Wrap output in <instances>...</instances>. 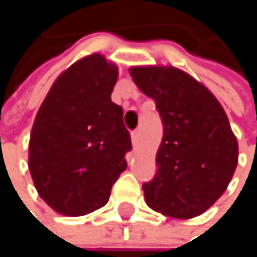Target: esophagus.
Returning a JSON list of instances; mask_svg holds the SVG:
<instances>
[{
  "instance_id": "esophagus-1",
  "label": "esophagus",
  "mask_w": 257,
  "mask_h": 257,
  "mask_svg": "<svg viewBox=\"0 0 257 257\" xmlns=\"http://www.w3.org/2000/svg\"><path fill=\"white\" fill-rule=\"evenodd\" d=\"M131 138H132V144L137 146V144H138V140H140V131H138V129L132 131V132H131Z\"/></svg>"
}]
</instances>
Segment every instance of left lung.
I'll list each match as a JSON object with an SVG mask.
<instances>
[{
    "label": "left lung",
    "mask_w": 257,
    "mask_h": 257,
    "mask_svg": "<svg viewBox=\"0 0 257 257\" xmlns=\"http://www.w3.org/2000/svg\"><path fill=\"white\" fill-rule=\"evenodd\" d=\"M140 90L161 114L158 171L143 184L150 208L176 219L207 211L226 190L238 164V143L216 96L174 67H132Z\"/></svg>",
    "instance_id": "8db88e82"
}]
</instances>
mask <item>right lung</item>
Returning <instances> with one entry per match:
<instances>
[{
  "label": "right lung",
  "instance_id": "right-lung-1",
  "mask_svg": "<svg viewBox=\"0 0 257 257\" xmlns=\"http://www.w3.org/2000/svg\"><path fill=\"white\" fill-rule=\"evenodd\" d=\"M117 67L93 53L65 70L44 98L29 140V173L56 213L104 207L132 149L123 110L111 101Z\"/></svg>",
  "mask_w": 257,
  "mask_h": 257
}]
</instances>
